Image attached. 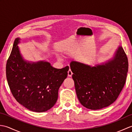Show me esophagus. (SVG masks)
<instances>
[{
    "label": "esophagus",
    "mask_w": 132,
    "mask_h": 132,
    "mask_svg": "<svg viewBox=\"0 0 132 132\" xmlns=\"http://www.w3.org/2000/svg\"><path fill=\"white\" fill-rule=\"evenodd\" d=\"M72 72L71 71V70L69 69V70L68 71V76L71 77L72 76Z\"/></svg>",
    "instance_id": "obj_1"
}]
</instances>
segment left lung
Masks as SVG:
<instances>
[{
  "label": "left lung",
  "instance_id": "1",
  "mask_svg": "<svg viewBox=\"0 0 132 132\" xmlns=\"http://www.w3.org/2000/svg\"><path fill=\"white\" fill-rule=\"evenodd\" d=\"M70 68L81 104L96 110L110 105L118 97L127 79L128 60L120 46L114 58L105 64L91 67L72 61Z\"/></svg>",
  "mask_w": 132,
  "mask_h": 132
}]
</instances>
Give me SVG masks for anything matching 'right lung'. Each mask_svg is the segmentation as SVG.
Returning <instances> with one entry per match:
<instances>
[{
	"label": "right lung",
	"instance_id": "add662e5",
	"mask_svg": "<svg viewBox=\"0 0 132 132\" xmlns=\"http://www.w3.org/2000/svg\"><path fill=\"white\" fill-rule=\"evenodd\" d=\"M19 40L14 41L6 64L10 90L17 102L29 110L47 111L57 102L59 88L68 77L69 67L58 69L47 62H27L20 53Z\"/></svg>",
	"mask_w": 132,
	"mask_h": 132
}]
</instances>
